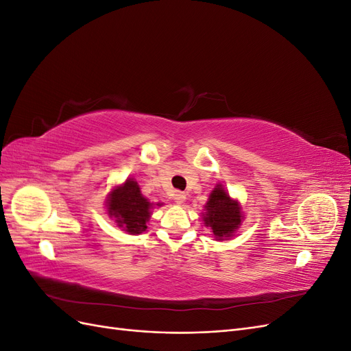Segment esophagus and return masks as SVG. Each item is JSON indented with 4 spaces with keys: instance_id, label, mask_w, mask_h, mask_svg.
<instances>
[{
    "instance_id": "obj_1",
    "label": "esophagus",
    "mask_w": 351,
    "mask_h": 351,
    "mask_svg": "<svg viewBox=\"0 0 351 351\" xmlns=\"http://www.w3.org/2000/svg\"><path fill=\"white\" fill-rule=\"evenodd\" d=\"M184 200H186V195H184L183 192H176V193H174V202H176V204L182 205Z\"/></svg>"
}]
</instances>
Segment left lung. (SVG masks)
<instances>
[{
	"mask_svg": "<svg viewBox=\"0 0 351 351\" xmlns=\"http://www.w3.org/2000/svg\"><path fill=\"white\" fill-rule=\"evenodd\" d=\"M204 210V224L210 228L212 236L218 241L234 237L244 219L240 202L232 199L222 184H217L212 190Z\"/></svg>",
	"mask_w": 351,
	"mask_h": 351,
	"instance_id": "obj_1",
	"label": "left lung"
}]
</instances>
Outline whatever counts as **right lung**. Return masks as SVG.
I'll return each mask as SVG.
<instances>
[{
    "instance_id": "right-lung-1",
    "label": "right lung",
    "mask_w": 351,
    "mask_h": 351,
    "mask_svg": "<svg viewBox=\"0 0 351 351\" xmlns=\"http://www.w3.org/2000/svg\"><path fill=\"white\" fill-rule=\"evenodd\" d=\"M162 206L161 202L155 204ZM154 202L145 197L141 192V186L132 177H127L125 182L117 184L111 189L107 197V214L117 222L127 234L137 236L142 234L147 228V221L152 215L155 208Z\"/></svg>"
}]
</instances>
